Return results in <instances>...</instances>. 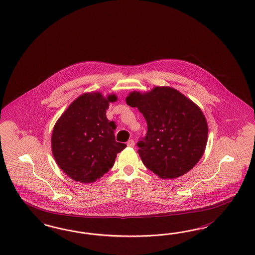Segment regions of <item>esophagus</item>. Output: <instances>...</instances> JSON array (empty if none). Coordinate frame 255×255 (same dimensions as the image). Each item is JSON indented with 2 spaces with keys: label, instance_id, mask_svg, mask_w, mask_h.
<instances>
[{
  "label": "esophagus",
  "instance_id": "esophagus-1",
  "mask_svg": "<svg viewBox=\"0 0 255 255\" xmlns=\"http://www.w3.org/2000/svg\"><path fill=\"white\" fill-rule=\"evenodd\" d=\"M128 147H134V145H135V142H134V140H129L128 141Z\"/></svg>",
  "mask_w": 255,
  "mask_h": 255
}]
</instances>
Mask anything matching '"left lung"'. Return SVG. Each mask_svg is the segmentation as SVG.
Listing matches in <instances>:
<instances>
[{
	"label": "left lung",
	"instance_id": "8db88e82",
	"mask_svg": "<svg viewBox=\"0 0 255 255\" xmlns=\"http://www.w3.org/2000/svg\"><path fill=\"white\" fill-rule=\"evenodd\" d=\"M138 108L147 123L146 136L139 140L142 163L163 179L188 173L204 155L208 126L197 105L168 86H156L146 93L131 92L126 99Z\"/></svg>",
	"mask_w": 255,
	"mask_h": 255
}]
</instances>
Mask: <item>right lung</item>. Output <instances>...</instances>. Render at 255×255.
I'll return each instance as SVG.
<instances>
[{
	"instance_id": "right-lung-1",
	"label": "right lung",
	"mask_w": 255,
	"mask_h": 255,
	"mask_svg": "<svg viewBox=\"0 0 255 255\" xmlns=\"http://www.w3.org/2000/svg\"><path fill=\"white\" fill-rule=\"evenodd\" d=\"M115 94H82L68 106L54 125L51 151L58 166L73 180L92 183L115 164L116 155L127 147L115 140V122L106 111Z\"/></svg>"
}]
</instances>
